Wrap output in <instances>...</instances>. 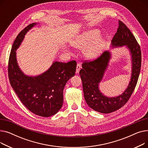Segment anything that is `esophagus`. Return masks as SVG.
I'll use <instances>...</instances> for the list:
<instances>
[{
    "instance_id": "esophagus-1",
    "label": "esophagus",
    "mask_w": 148,
    "mask_h": 148,
    "mask_svg": "<svg viewBox=\"0 0 148 148\" xmlns=\"http://www.w3.org/2000/svg\"><path fill=\"white\" fill-rule=\"evenodd\" d=\"M81 69V65L80 64H77V67H76V73H79L80 70Z\"/></svg>"
}]
</instances>
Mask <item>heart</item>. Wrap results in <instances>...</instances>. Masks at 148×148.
I'll return each instance as SVG.
<instances>
[{"label":"heart","mask_w":148,"mask_h":148,"mask_svg":"<svg viewBox=\"0 0 148 148\" xmlns=\"http://www.w3.org/2000/svg\"><path fill=\"white\" fill-rule=\"evenodd\" d=\"M99 37L100 34L97 30H94L90 33L82 34L75 39L72 45L80 49L85 48L84 50L85 57L88 59H94L101 54L106 46V42L103 40L91 43L97 40Z\"/></svg>","instance_id":"obj_1"}]
</instances>
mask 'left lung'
<instances>
[{"label":"left lung","mask_w":148,"mask_h":148,"mask_svg":"<svg viewBox=\"0 0 148 148\" xmlns=\"http://www.w3.org/2000/svg\"><path fill=\"white\" fill-rule=\"evenodd\" d=\"M125 46L129 50L132 64L131 76L127 88L121 95L115 97L105 96L99 89L104 73L111 59V52L104 51L97 59L82 64L79 72L82 80L84 97L93 110L102 113H110L119 109L130 99L135 89L140 71L142 53L140 45L130 29L121 21L112 40V47Z\"/></svg>","instance_id":"1"}]
</instances>
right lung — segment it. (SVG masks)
Segmentation results:
<instances>
[{
    "label": "right lung",
    "instance_id": "right-lung-1",
    "mask_svg": "<svg viewBox=\"0 0 148 148\" xmlns=\"http://www.w3.org/2000/svg\"><path fill=\"white\" fill-rule=\"evenodd\" d=\"M37 23H34L19 33L13 43L8 62L10 82L21 103L31 112L42 117L57 113L64 101L63 92L66 82L75 75V60L54 62L49 69L36 76H29L19 68L16 50L25 35Z\"/></svg>",
    "mask_w": 148,
    "mask_h": 148
}]
</instances>
